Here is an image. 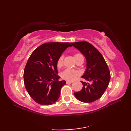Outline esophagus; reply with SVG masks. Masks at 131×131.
<instances>
[{
	"label": "esophagus",
	"instance_id": "obj_1",
	"mask_svg": "<svg viewBox=\"0 0 131 131\" xmlns=\"http://www.w3.org/2000/svg\"><path fill=\"white\" fill-rule=\"evenodd\" d=\"M73 82V81H69V80H67V81L66 82V84H71V83H72Z\"/></svg>",
	"mask_w": 131,
	"mask_h": 131
}]
</instances>
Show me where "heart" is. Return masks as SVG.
<instances>
[{
    "mask_svg": "<svg viewBox=\"0 0 131 131\" xmlns=\"http://www.w3.org/2000/svg\"><path fill=\"white\" fill-rule=\"evenodd\" d=\"M74 59L75 60L76 62L80 60V58H83L82 56L79 53H75L74 55ZM63 56H60L57 61V66L58 68H61L63 66ZM79 75V73L77 70H71V69H66L61 74V78L65 80L71 81L74 80Z\"/></svg>",
    "mask_w": 131,
    "mask_h": 131,
    "instance_id": "b5f03b06",
    "label": "heart"
}]
</instances>
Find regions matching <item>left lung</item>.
Returning <instances> with one entry per match:
<instances>
[{
	"label": "left lung",
	"instance_id": "left-lung-1",
	"mask_svg": "<svg viewBox=\"0 0 131 131\" xmlns=\"http://www.w3.org/2000/svg\"><path fill=\"white\" fill-rule=\"evenodd\" d=\"M84 56L87 61V68L82 77L86 81H81L82 90L74 92L80 101L91 103L99 99L106 90L110 79V73L102 55L95 47L87 41L71 43Z\"/></svg>",
	"mask_w": 131,
	"mask_h": 131
}]
</instances>
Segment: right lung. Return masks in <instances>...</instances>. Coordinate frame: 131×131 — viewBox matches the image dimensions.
<instances>
[{
  "label": "right lung",
  "instance_id": "obj_1",
  "mask_svg": "<svg viewBox=\"0 0 131 131\" xmlns=\"http://www.w3.org/2000/svg\"><path fill=\"white\" fill-rule=\"evenodd\" d=\"M69 43H46L36 48L27 61L24 72V84L30 97L42 105L53 104L59 98L66 81H59L57 61Z\"/></svg>",
  "mask_w": 131,
  "mask_h": 131
}]
</instances>
